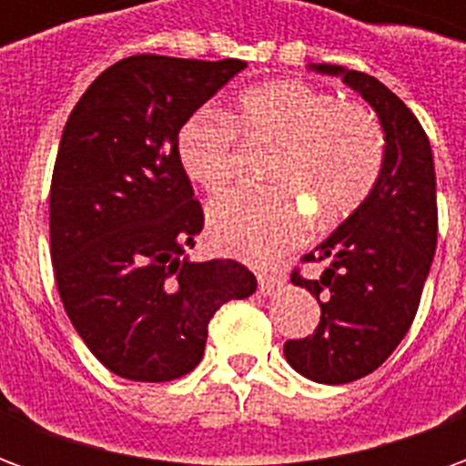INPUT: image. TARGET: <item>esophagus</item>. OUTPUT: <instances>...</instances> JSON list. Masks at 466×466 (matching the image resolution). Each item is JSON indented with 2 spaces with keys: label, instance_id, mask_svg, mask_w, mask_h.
<instances>
[{
  "label": "esophagus",
  "instance_id": "esophagus-1",
  "mask_svg": "<svg viewBox=\"0 0 466 466\" xmlns=\"http://www.w3.org/2000/svg\"><path fill=\"white\" fill-rule=\"evenodd\" d=\"M282 284V277H277V274H259V292L262 294H274Z\"/></svg>",
  "mask_w": 466,
  "mask_h": 466
}]
</instances>
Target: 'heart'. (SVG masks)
I'll list each match as a JSON object with an SVG mask.
<instances>
[{
    "label": "heart",
    "mask_w": 466,
    "mask_h": 466,
    "mask_svg": "<svg viewBox=\"0 0 466 466\" xmlns=\"http://www.w3.org/2000/svg\"><path fill=\"white\" fill-rule=\"evenodd\" d=\"M274 144L264 192L224 194L209 207V234L224 252L272 262L307 234V209L334 227L367 202L384 162V134L367 106L327 89L277 79L247 89L227 116L199 112L179 129L177 152L204 192H222L237 172V139Z\"/></svg>",
    "instance_id": "heart-1"
}]
</instances>
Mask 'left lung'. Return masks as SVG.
<instances>
[{
	"label": "left lung",
	"instance_id": "obj_1",
	"mask_svg": "<svg viewBox=\"0 0 466 466\" xmlns=\"http://www.w3.org/2000/svg\"><path fill=\"white\" fill-rule=\"evenodd\" d=\"M342 76L377 112L384 132L380 179L304 262H327L317 279L292 274L322 307L317 329L284 344V357L319 384L361 380L397 350L420 307L437 249V179L427 134L380 79L339 65H309Z\"/></svg>",
	"mask_w": 466,
	"mask_h": 466
}]
</instances>
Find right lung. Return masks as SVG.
Here are the masks:
<instances>
[{"mask_svg": "<svg viewBox=\"0 0 466 466\" xmlns=\"http://www.w3.org/2000/svg\"><path fill=\"white\" fill-rule=\"evenodd\" d=\"M244 66L127 56L66 119L49 192L56 289L79 337L116 377H184L202 361L214 312L257 292L244 264L184 257L204 214L177 152L184 122Z\"/></svg>", "mask_w": 466, "mask_h": 466, "instance_id": "add662e5", "label": "right lung"}]
</instances>
